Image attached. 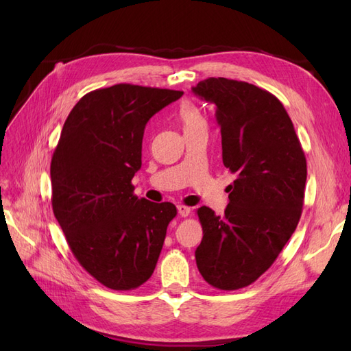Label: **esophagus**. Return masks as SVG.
Here are the masks:
<instances>
[{"label":"esophagus","mask_w":351,"mask_h":351,"mask_svg":"<svg viewBox=\"0 0 351 351\" xmlns=\"http://www.w3.org/2000/svg\"><path fill=\"white\" fill-rule=\"evenodd\" d=\"M177 210H178L180 217H183V218L189 217V214H190V208L186 205H177Z\"/></svg>","instance_id":"esophagus-1"}]
</instances>
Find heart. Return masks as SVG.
<instances>
[{"mask_svg":"<svg viewBox=\"0 0 351 351\" xmlns=\"http://www.w3.org/2000/svg\"><path fill=\"white\" fill-rule=\"evenodd\" d=\"M177 119L180 124H182L184 134L208 129V121L204 111H202L196 104L190 101H183L180 104L178 111H177Z\"/></svg>","mask_w":351,"mask_h":351,"instance_id":"b5f03b06","label":"heart"}]
</instances>
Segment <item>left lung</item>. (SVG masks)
<instances>
[{"label": "left lung", "mask_w": 351, "mask_h": 351, "mask_svg": "<svg viewBox=\"0 0 351 351\" xmlns=\"http://www.w3.org/2000/svg\"><path fill=\"white\" fill-rule=\"evenodd\" d=\"M192 92L215 104L222 162L236 174L224 214L197 209L204 237L196 265L215 289L239 290L271 267L299 224L306 158L284 105L268 90L209 77Z\"/></svg>", "instance_id": "8db88e82"}]
</instances>
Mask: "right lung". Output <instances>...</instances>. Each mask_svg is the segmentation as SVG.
Instances as JSON below:
<instances>
[{
  "label": "right lung",
  "instance_id": "right-lung-1",
  "mask_svg": "<svg viewBox=\"0 0 351 351\" xmlns=\"http://www.w3.org/2000/svg\"><path fill=\"white\" fill-rule=\"evenodd\" d=\"M182 90L120 83L74 105L51 161L52 210L82 267L112 290L151 278L177 209L139 199L146 123Z\"/></svg>",
  "mask_w": 351,
  "mask_h": 351
}]
</instances>
